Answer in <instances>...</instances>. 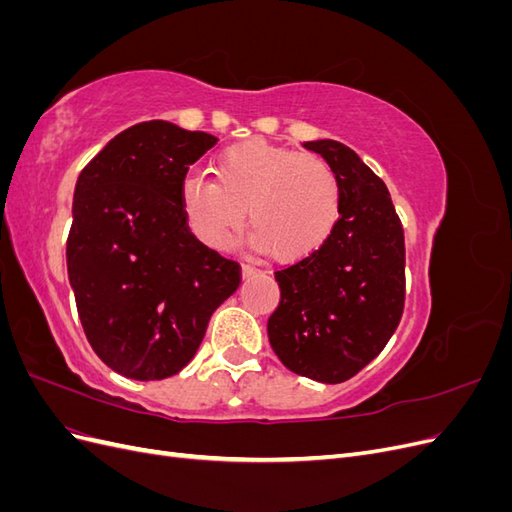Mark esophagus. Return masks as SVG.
Listing matches in <instances>:
<instances>
[{
  "instance_id": "34e87169",
  "label": "esophagus",
  "mask_w": 512,
  "mask_h": 512,
  "mask_svg": "<svg viewBox=\"0 0 512 512\" xmlns=\"http://www.w3.org/2000/svg\"><path fill=\"white\" fill-rule=\"evenodd\" d=\"M260 269H256L254 265H243L241 267V273H243V277H250V275H256Z\"/></svg>"
}]
</instances>
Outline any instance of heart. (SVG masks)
I'll use <instances>...</instances> for the list:
<instances>
[{"mask_svg": "<svg viewBox=\"0 0 512 512\" xmlns=\"http://www.w3.org/2000/svg\"><path fill=\"white\" fill-rule=\"evenodd\" d=\"M213 175L192 173L179 188L185 224L213 250L228 243L245 213L258 247L275 260H301L331 237L342 211V183L314 153L254 138L220 151Z\"/></svg>", "mask_w": 512, "mask_h": 512, "instance_id": "heart-1", "label": "heart"}]
</instances>
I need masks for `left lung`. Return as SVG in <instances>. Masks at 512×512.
I'll use <instances>...</instances> for the list:
<instances>
[{"mask_svg": "<svg viewBox=\"0 0 512 512\" xmlns=\"http://www.w3.org/2000/svg\"><path fill=\"white\" fill-rule=\"evenodd\" d=\"M342 183V211L320 250L275 271L280 305L267 331L290 371L346 382L395 333L406 299L404 228L384 181L337 141H309Z\"/></svg>", "mask_w": 512, "mask_h": 512, "instance_id": "8db88e82", "label": "left lung"}]
</instances>
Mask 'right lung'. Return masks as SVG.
<instances>
[{
  "label": "right lung",
  "instance_id": "right-lung-1",
  "mask_svg": "<svg viewBox=\"0 0 512 512\" xmlns=\"http://www.w3.org/2000/svg\"><path fill=\"white\" fill-rule=\"evenodd\" d=\"M218 143L168 121L123 130L79 175L66 245L87 342L132 380L179 374L211 314L239 288L241 267L200 243L183 220L188 168Z\"/></svg>",
  "mask_w": 512,
  "mask_h": 512
}]
</instances>
